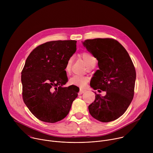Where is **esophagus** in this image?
<instances>
[{"mask_svg": "<svg viewBox=\"0 0 153 153\" xmlns=\"http://www.w3.org/2000/svg\"><path fill=\"white\" fill-rule=\"evenodd\" d=\"M85 91H86V90H83V89H80L79 92V95L82 94H83V93H84Z\"/></svg>", "mask_w": 153, "mask_h": 153, "instance_id": "obj_1", "label": "esophagus"}]
</instances>
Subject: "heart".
Segmentation results:
<instances>
[{
  "instance_id": "heart-1",
  "label": "heart",
  "mask_w": 153,
  "mask_h": 153,
  "mask_svg": "<svg viewBox=\"0 0 153 153\" xmlns=\"http://www.w3.org/2000/svg\"><path fill=\"white\" fill-rule=\"evenodd\" d=\"M80 56L83 59L85 64L86 65V66L88 67H90L92 64L96 63V60L94 58V57L91 54L88 52L82 53L80 54ZM73 61V58L71 57L68 59L67 63L65 65V71L67 74H69L71 72ZM88 77L84 76H80V75H74L70 79V80H69V83L70 85L79 86V87H81V88H83V87L85 86L87 83H88Z\"/></svg>"
}]
</instances>
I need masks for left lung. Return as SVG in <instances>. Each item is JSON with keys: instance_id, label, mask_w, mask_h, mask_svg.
Wrapping results in <instances>:
<instances>
[{"instance_id": "obj_1", "label": "left lung", "mask_w": 153, "mask_h": 153, "mask_svg": "<svg viewBox=\"0 0 153 153\" xmlns=\"http://www.w3.org/2000/svg\"><path fill=\"white\" fill-rule=\"evenodd\" d=\"M83 45L98 60L99 70L90 86L99 92L106 91L105 96L95 93L89 112L102 122L115 120L124 114L133 99L136 78L134 64L125 48L113 39H87Z\"/></svg>"}]
</instances>
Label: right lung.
<instances>
[{
    "label": "right lung",
    "mask_w": 153,
    "mask_h": 153,
    "mask_svg": "<svg viewBox=\"0 0 153 153\" xmlns=\"http://www.w3.org/2000/svg\"><path fill=\"white\" fill-rule=\"evenodd\" d=\"M76 40L48 42L27 57L22 71V97L31 113L41 121L55 123L66 117L78 96L68 82L65 67L76 51Z\"/></svg>",
    "instance_id": "right-lung-1"
}]
</instances>
